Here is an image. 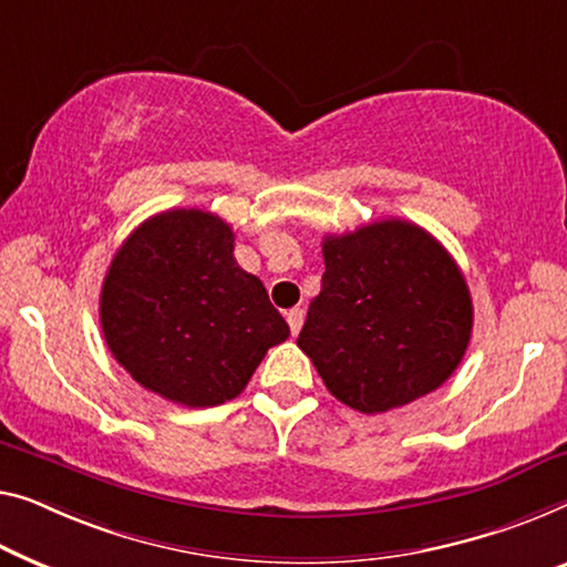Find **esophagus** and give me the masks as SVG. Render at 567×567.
Listing matches in <instances>:
<instances>
[{
	"instance_id": "34e87169",
	"label": "esophagus",
	"mask_w": 567,
	"mask_h": 567,
	"mask_svg": "<svg viewBox=\"0 0 567 567\" xmlns=\"http://www.w3.org/2000/svg\"><path fill=\"white\" fill-rule=\"evenodd\" d=\"M285 318H287V326H290L292 336H298L300 328H302V318H306V310H302V308H292V310L285 312Z\"/></svg>"
}]
</instances>
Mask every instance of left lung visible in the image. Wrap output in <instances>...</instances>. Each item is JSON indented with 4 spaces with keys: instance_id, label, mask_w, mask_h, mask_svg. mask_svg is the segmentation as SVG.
<instances>
[{
    "instance_id": "8db88e82",
    "label": "left lung",
    "mask_w": 567,
    "mask_h": 567,
    "mask_svg": "<svg viewBox=\"0 0 567 567\" xmlns=\"http://www.w3.org/2000/svg\"><path fill=\"white\" fill-rule=\"evenodd\" d=\"M323 261L298 346L338 402L377 415L430 394L458 369L471 292L435 236L386 218L326 236Z\"/></svg>"
}]
</instances>
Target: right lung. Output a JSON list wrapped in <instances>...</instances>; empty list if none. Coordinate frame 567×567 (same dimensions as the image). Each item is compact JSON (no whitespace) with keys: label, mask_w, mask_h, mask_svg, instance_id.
Segmentation results:
<instances>
[{"label":"right lung","mask_w":567,"mask_h":567,"mask_svg":"<svg viewBox=\"0 0 567 567\" xmlns=\"http://www.w3.org/2000/svg\"><path fill=\"white\" fill-rule=\"evenodd\" d=\"M101 331L134 382L185 408L239 396L290 336L259 277L234 259L231 226L175 208L140 224L101 285Z\"/></svg>","instance_id":"add662e5"}]
</instances>
